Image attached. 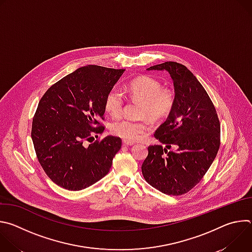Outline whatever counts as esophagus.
Returning a JSON list of instances; mask_svg holds the SVG:
<instances>
[{"instance_id": "esophagus-1", "label": "esophagus", "mask_w": 252, "mask_h": 252, "mask_svg": "<svg viewBox=\"0 0 252 252\" xmlns=\"http://www.w3.org/2000/svg\"><path fill=\"white\" fill-rule=\"evenodd\" d=\"M123 145H124V146H132V145H133V141L123 140Z\"/></svg>"}]
</instances>
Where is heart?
Segmentation results:
<instances>
[{"mask_svg":"<svg viewBox=\"0 0 252 252\" xmlns=\"http://www.w3.org/2000/svg\"><path fill=\"white\" fill-rule=\"evenodd\" d=\"M125 92L132 98L141 101L139 116L150 117L154 121L165 119L172 111L175 103L174 93L169 89H161L158 81L142 77L135 79L125 86ZM126 96L124 92L114 87L107 92L104 98L106 112L113 117H119L125 107ZM111 130L126 140H136L150 130L148 120H131L123 118L115 121L111 126Z\"/></svg>","mask_w":252,"mask_h":252,"instance_id":"b5f03b06","label":"heart"}]
</instances>
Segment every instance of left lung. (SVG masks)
Wrapping results in <instances>:
<instances>
[{"label":"left lung","mask_w":252,"mask_h":252,"mask_svg":"<svg viewBox=\"0 0 252 252\" xmlns=\"http://www.w3.org/2000/svg\"><path fill=\"white\" fill-rule=\"evenodd\" d=\"M167 70L174 85L175 103L155 136L162 144L149 147L142 175L155 189L182 195L200 181L220 146V123L204 88L184 64L165 62L148 70ZM173 147V151L169 150Z\"/></svg>","instance_id":"1"}]
</instances>
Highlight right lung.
I'll return each instance as SVG.
<instances>
[{
  "mask_svg": "<svg viewBox=\"0 0 252 252\" xmlns=\"http://www.w3.org/2000/svg\"><path fill=\"white\" fill-rule=\"evenodd\" d=\"M125 69L100 65L78 68L48 89L32 124V139L46 174L67 190L85 189L110 171L122 139H95L104 126L105 95Z\"/></svg>",
  "mask_w": 252,
  "mask_h": 252,
  "instance_id": "add662e5",
  "label": "right lung"
}]
</instances>
